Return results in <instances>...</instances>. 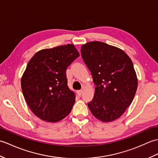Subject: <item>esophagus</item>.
<instances>
[{"mask_svg":"<svg viewBox=\"0 0 158 158\" xmlns=\"http://www.w3.org/2000/svg\"><path fill=\"white\" fill-rule=\"evenodd\" d=\"M82 93H83V90H78V91H77V94H78L79 96H81L82 94Z\"/></svg>","mask_w":158,"mask_h":158,"instance_id":"1","label":"esophagus"}]
</instances>
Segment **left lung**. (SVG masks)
Listing matches in <instances>:
<instances>
[{
  "mask_svg": "<svg viewBox=\"0 0 158 158\" xmlns=\"http://www.w3.org/2000/svg\"><path fill=\"white\" fill-rule=\"evenodd\" d=\"M81 53L96 85L88 103L90 111L103 122L118 119L132 103L138 86L132 60L123 50L100 41L83 45Z\"/></svg>",
  "mask_w": 158,
  "mask_h": 158,
  "instance_id": "1",
  "label": "left lung"
}]
</instances>
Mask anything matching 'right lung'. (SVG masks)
<instances>
[{
	"label": "right lung",
	"mask_w": 158,
	"mask_h": 158,
	"mask_svg": "<svg viewBox=\"0 0 158 158\" xmlns=\"http://www.w3.org/2000/svg\"><path fill=\"white\" fill-rule=\"evenodd\" d=\"M79 56L72 44L43 49L28 62L21 85L29 108L39 118L57 122L70 113L75 102L70 90L66 71Z\"/></svg>",
	"instance_id": "add662e5"
}]
</instances>
